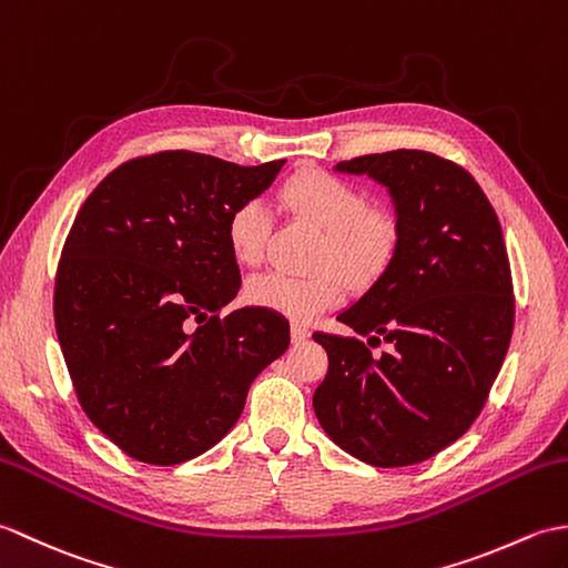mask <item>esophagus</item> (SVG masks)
Returning <instances> with one entry per match:
<instances>
[{"mask_svg":"<svg viewBox=\"0 0 568 568\" xmlns=\"http://www.w3.org/2000/svg\"><path fill=\"white\" fill-rule=\"evenodd\" d=\"M308 327L304 323H292V339L294 343H304V339L308 337Z\"/></svg>","mask_w":568,"mask_h":568,"instance_id":"obj_1","label":"esophagus"}]
</instances>
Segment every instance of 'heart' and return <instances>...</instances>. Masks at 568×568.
Returning <instances> with one entry per match:
<instances>
[{"label": "heart", "mask_w": 568, "mask_h": 568, "mask_svg": "<svg viewBox=\"0 0 568 568\" xmlns=\"http://www.w3.org/2000/svg\"><path fill=\"white\" fill-rule=\"evenodd\" d=\"M280 201L301 219L325 231L316 255L323 272L296 276L286 272H264L247 282L250 304L306 321L337 304L343 284L333 270L352 286H367L379 280L398 247V223L388 211L369 209L364 189L337 174L306 170L280 186ZM272 235V213L262 199L237 204L225 223V237L233 257L255 267L262 262Z\"/></svg>", "instance_id": "obj_1"}]
</instances>
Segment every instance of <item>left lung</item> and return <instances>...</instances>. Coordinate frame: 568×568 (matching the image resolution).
<instances>
[{
	"mask_svg": "<svg viewBox=\"0 0 568 568\" xmlns=\"http://www.w3.org/2000/svg\"><path fill=\"white\" fill-rule=\"evenodd\" d=\"M335 170L388 189L398 247L337 316L367 343L313 333L327 352L313 410L359 462L418 464L469 430L506 359L515 298L503 231L471 174L425 150L362 155ZM382 342L389 349L374 358L368 347Z\"/></svg>",
	"mask_w": 568,
	"mask_h": 568,
	"instance_id": "obj_1",
	"label": "left lung"
}]
</instances>
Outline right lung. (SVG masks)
Listing matches in <instances>:
<instances>
[{
    "instance_id": "1",
    "label": "right lung",
    "mask_w": 568,
    "mask_h": 568,
    "mask_svg": "<svg viewBox=\"0 0 568 568\" xmlns=\"http://www.w3.org/2000/svg\"><path fill=\"white\" fill-rule=\"evenodd\" d=\"M282 165L189 150L133 158L74 216L55 274V331L87 418L129 457L172 466L204 455L286 352L280 313L221 316L241 288L225 223Z\"/></svg>"
}]
</instances>
